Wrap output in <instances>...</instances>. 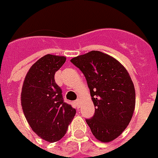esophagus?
<instances>
[{
    "mask_svg": "<svg viewBox=\"0 0 158 158\" xmlns=\"http://www.w3.org/2000/svg\"><path fill=\"white\" fill-rule=\"evenodd\" d=\"M75 103H76V107L77 108H79V105H80V99H77L76 101H75Z\"/></svg>",
    "mask_w": 158,
    "mask_h": 158,
    "instance_id": "1",
    "label": "esophagus"
}]
</instances>
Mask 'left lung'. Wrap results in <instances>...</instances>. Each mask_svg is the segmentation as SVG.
Masks as SVG:
<instances>
[{"mask_svg": "<svg viewBox=\"0 0 158 158\" xmlns=\"http://www.w3.org/2000/svg\"><path fill=\"white\" fill-rule=\"evenodd\" d=\"M85 76L95 107L86 123L103 143L118 138L131 121L135 108V89L127 69L114 58L93 50L70 60Z\"/></svg>", "mask_w": 158, "mask_h": 158, "instance_id": "8db88e82", "label": "left lung"}]
</instances>
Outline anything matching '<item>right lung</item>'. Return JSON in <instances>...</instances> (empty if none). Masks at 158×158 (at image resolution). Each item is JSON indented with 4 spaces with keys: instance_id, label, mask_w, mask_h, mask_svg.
<instances>
[{
    "instance_id": "right-lung-1",
    "label": "right lung",
    "mask_w": 158,
    "mask_h": 158,
    "mask_svg": "<svg viewBox=\"0 0 158 158\" xmlns=\"http://www.w3.org/2000/svg\"><path fill=\"white\" fill-rule=\"evenodd\" d=\"M64 56L46 55L36 61L26 74L21 106L27 122L42 139L55 143L65 135L76 110L64 103L62 89L55 83V72L65 62Z\"/></svg>"
}]
</instances>
